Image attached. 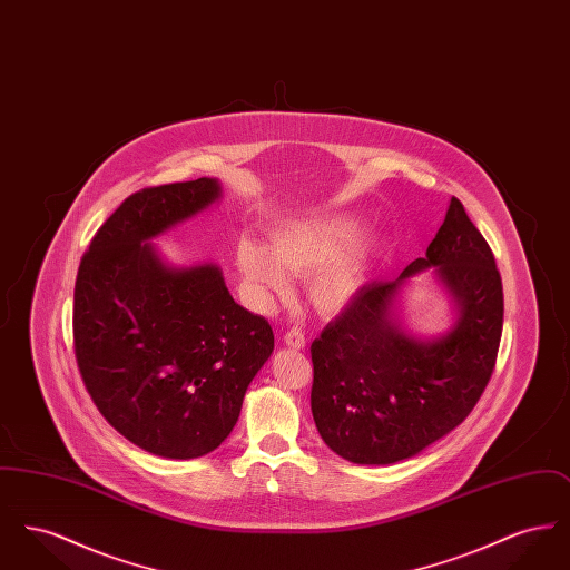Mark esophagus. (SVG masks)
Here are the masks:
<instances>
[{
    "mask_svg": "<svg viewBox=\"0 0 570 570\" xmlns=\"http://www.w3.org/2000/svg\"><path fill=\"white\" fill-rule=\"evenodd\" d=\"M284 344L288 348H295V351H303L305 348V337L298 328H291L286 335H284Z\"/></svg>",
    "mask_w": 570,
    "mask_h": 570,
    "instance_id": "obj_1",
    "label": "esophagus"
}]
</instances>
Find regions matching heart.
Here are the masks:
<instances>
[{
	"label": "heart",
	"mask_w": 570,
	"mask_h": 570,
	"mask_svg": "<svg viewBox=\"0 0 570 570\" xmlns=\"http://www.w3.org/2000/svg\"><path fill=\"white\" fill-rule=\"evenodd\" d=\"M363 224L346 214L305 217L277 226L269 245L239 239L235 267L254 305L269 307L291 293V275L307 277V297L323 314H340L367 288L379 244L361 237Z\"/></svg>",
	"instance_id": "obj_1"
}]
</instances>
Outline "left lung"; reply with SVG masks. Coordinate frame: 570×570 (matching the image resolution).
Returning <instances> with one entry per match:
<instances>
[{"instance_id":"obj_1","label":"left lung","mask_w":570,"mask_h":570,"mask_svg":"<svg viewBox=\"0 0 570 570\" xmlns=\"http://www.w3.org/2000/svg\"><path fill=\"white\" fill-rule=\"evenodd\" d=\"M430 271L452 325L410 332L401 316L411 279ZM504 297L488 242L453 196L425 258L393 282H372L312 344V414L326 446L361 465L410 460L453 432L488 386Z\"/></svg>"}]
</instances>
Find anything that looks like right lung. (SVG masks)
Here are the masks:
<instances>
[{
	"mask_svg": "<svg viewBox=\"0 0 570 570\" xmlns=\"http://www.w3.org/2000/svg\"><path fill=\"white\" fill-rule=\"evenodd\" d=\"M216 177L136 191L102 224L75 286V353L110 425L166 460L230 435L273 331L242 307L216 263L177 265L154 244L222 200Z\"/></svg>",
	"mask_w": 570,
	"mask_h": 570,
	"instance_id": "obj_1",
	"label": "right lung"
}]
</instances>
